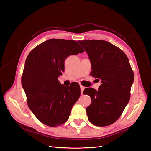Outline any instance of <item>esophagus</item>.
I'll return each mask as SVG.
<instances>
[{"instance_id": "34e87169", "label": "esophagus", "mask_w": 151, "mask_h": 151, "mask_svg": "<svg viewBox=\"0 0 151 151\" xmlns=\"http://www.w3.org/2000/svg\"><path fill=\"white\" fill-rule=\"evenodd\" d=\"M80 88H81V94H83V91L85 88V87L83 86L82 84H80Z\"/></svg>"}]
</instances>
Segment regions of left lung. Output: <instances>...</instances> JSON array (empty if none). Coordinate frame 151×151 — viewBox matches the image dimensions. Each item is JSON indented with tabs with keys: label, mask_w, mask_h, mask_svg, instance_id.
<instances>
[{
	"label": "left lung",
	"mask_w": 151,
	"mask_h": 151,
	"mask_svg": "<svg viewBox=\"0 0 151 151\" xmlns=\"http://www.w3.org/2000/svg\"><path fill=\"white\" fill-rule=\"evenodd\" d=\"M88 53L91 76L101 80L98 91L86 88L84 94L91 98L86 108L88 120L98 127L110 125L124 110L130 98L134 76L127 56L121 49L106 41H78Z\"/></svg>",
	"instance_id": "obj_1"
}]
</instances>
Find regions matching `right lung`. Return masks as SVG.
<instances>
[{
  "instance_id": "obj_1",
  "label": "right lung",
  "mask_w": 151,
  "mask_h": 151,
  "mask_svg": "<svg viewBox=\"0 0 151 151\" xmlns=\"http://www.w3.org/2000/svg\"><path fill=\"white\" fill-rule=\"evenodd\" d=\"M76 41L50 39L31 50L21 77L28 107L43 124L64 123L81 95L78 83L66 87L58 77L64 71L65 58L84 52Z\"/></svg>"
}]
</instances>
